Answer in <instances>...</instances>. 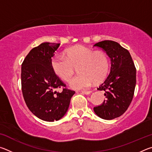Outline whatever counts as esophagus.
Returning a JSON list of instances; mask_svg holds the SVG:
<instances>
[{
  "mask_svg": "<svg viewBox=\"0 0 152 152\" xmlns=\"http://www.w3.org/2000/svg\"><path fill=\"white\" fill-rule=\"evenodd\" d=\"M92 92V91H82V93L84 94H90Z\"/></svg>",
  "mask_w": 152,
  "mask_h": 152,
  "instance_id": "34e87169",
  "label": "esophagus"
}]
</instances>
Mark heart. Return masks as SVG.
<instances>
[{"label": "heart", "instance_id": "1", "mask_svg": "<svg viewBox=\"0 0 152 152\" xmlns=\"http://www.w3.org/2000/svg\"><path fill=\"white\" fill-rule=\"evenodd\" d=\"M64 55L51 58L53 70L60 78L68 82L77 67L78 74L71 80L70 85L74 89L88 88L99 83L107 76L109 68L108 56L104 51H95L83 45L67 49Z\"/></svg>", "mask_w": 152, "mask_h": 152}]
</instances>
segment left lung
I'll return each instance as SVG.
<instances>
[{"label":"left lung","mask_w":152,"mask_h":152,"mask_svg":"<svg viewBox=\"0 0 152 152\" xmlns=\"http://www.w3.org/2000/svg\"><path fill=\"white\" fill-rule=\"evenodd\" d=\"M110 58V73L99 88L107 98L101 105L94 107L99 117L111 120L122 115L132 102L136 85V68L127 50L113 41L105 40L94 44Z\"/></svg>","instance_id":"left-lung-1"}]
</instances>
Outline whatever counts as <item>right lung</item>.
Wrapping results in <instances>:
<instances>
[{
	"label": "right lung",
	"instance_id": "obj_1",
	"mask_svg": "<svg viewBox=\"0 0 152 152\" xmlns=\"http://www.w3.org/2000/svg\"><path fill=\"white\" fill-rule=\"evenodd\" d=\"M60 43L45 42L33 48L21 65V89L25 103L33 115L45 121L60 120L75 93L53 70L51 58ZM62 87L63 91H55Z\"/></svg>",
	"mask_w": 152,
	"mask_h": 152
}]
</instances>
